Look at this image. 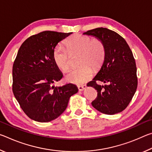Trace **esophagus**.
<instances>
[{"mask_svg":"<svg viewBox=\"0 0 152 152\" xmlns=\"http://www.w3.org/2000/svg\"><path fill=\"white\" fill-rule=\"evenodd\" d=\"M86 88V85H81V86H78V88L79 90V91H83Z\"/></svg>","mask_w":152,"mask_h":152,"instance_id":"34e87169","label":"esophagus"}]
</instances>
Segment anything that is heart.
<instances>
[{
    "instance_id": "heart-1",
    "label": "heart",
    "mask_w": 152,
    "mask_h": 152,
    "mask_svg": "<svg viewBox=\"0 0 152 152\" xmlns=\"http://www.w3.org/2000/svg\"><path fill=\"white\" fill-rule=\"evenodd\" d=\"M66 49L58 45L53 51V60L58 68L67 71L70 67V55L79 53L78 68L71 70L66 80L71 83L82 84L91 79L93 70L99 68L103 62L105 48L99 39H92L88 36L75 34L69 37L65 42Z\"/></svg>"
}]
</instances>
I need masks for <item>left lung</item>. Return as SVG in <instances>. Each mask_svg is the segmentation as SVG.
<instances>
[{
    "mask_svg": "<svg viewBox=\"0 0 152 152\" xmlns=\"http://www.w3.org/2000/svg\"><path fill=\"white\" fill-rule=\"evenodd\" d=\"M84 35L94 36L102 41L105 56L101 70L87 84L97 91V97L92 102L94 109L107 115H114L125 109L137 87V68L133 53L124 38L107 28L89 30ZM99 80L108 83L101 86Z\"/></svg>",
    "mask_w": 152,
    "mask_h": 152,
    "instance_id": "obj_1",
    "label": "left lung"
}]
</instances>
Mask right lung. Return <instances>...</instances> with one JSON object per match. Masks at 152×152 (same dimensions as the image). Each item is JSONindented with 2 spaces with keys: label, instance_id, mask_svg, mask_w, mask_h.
I'll use <instances>...</instances> for the list:
<instances>
[{
  "label": "right lung",
  "instance_id": "obj_1",
  "mask_svg": "<svg viewBox=\"0 0 152 152\" xmlns=\"http://www.w3.org/2000/svg\"><path fill=\"white\" fill-rule=\"evenodd\" d=\"M72 33L45 31L31 36L20 45L12 66V92L30 119L45 123L56 119L78 89L73 84L54 86L62 78L53 60V51Z\"/></svg>",
  "mask_w": 152,
  "mask_h": 152
}]
</instances>
